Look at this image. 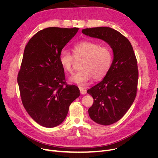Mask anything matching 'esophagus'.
<instances>
[{
  "label": "esophagus",
  "instance_id": "obj_1",
  "mask_svg": "<svg viewBox=\"0 0 158 158\" xmlns=\"http://www.w3.org/2000/svg\"><path fill=\"white\" fill-rule=\"evenodd\" d=\"M79 89H80V92L82 95H85L86 94V88H83V87H79Z\"/></svg>",
  "mask_w": 158,
  "mask_h": 158
}]
</instances>
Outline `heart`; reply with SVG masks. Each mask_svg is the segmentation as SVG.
I'll list each match as a JSON object with an SVG mask.
<instances>
[{
  "label": "heart",
  "mask_w": 158,
  "mask_h": 158,
  "mask_svg": "<svg viewBox=\"0 0 158 158\" xmlns=\"http://www.w3.org/2000/svg\"><path fill=\"white\" fill-rule=\"evenodd\" d=\"M74 56L82 59L81 70L69 78V81L79 85H86L93 78L100 80L109 71L113 61L111 49L106 46L90 41H82L75 44L72 48ZM63 69L72 73L74 58L66 50H62L59 56Z\"/></svg>",
  "instance_id": "heart-1"
}]
</instances>
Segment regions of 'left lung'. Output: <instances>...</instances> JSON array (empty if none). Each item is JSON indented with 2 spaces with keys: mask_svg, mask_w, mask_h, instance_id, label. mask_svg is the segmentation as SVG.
<instances>
[{
  "mask_svg": "<svg viewBox=\"0 0 158 158\" xmlns=\"http://www.w3.org/2000/svg\"><path fill=\"white\" fill-rule=\"evenodd\" d=\"M82 32L104 41L113 50L109 71L102 81L87 91L94 101L88 110L91 119L101 125H111L123 117L135 99L138 80L136 58L128 39L112 28H87Z\"/></svg>",
  "mask_w": 158,
  "mask_h": 158,
  "instance_id": "left-lung-1",
  "label": "left lung"
}]
</instances>
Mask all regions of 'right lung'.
Segmentation results:
<instances>
[{"mask_svg":"<svg viewBox=\"0 0 158 158\" xmlns=\"http://www.w3.org/2000/svg\"><path fill=\"white\" fill-rule=\"evenodd\" d=\"M79 28L48 27L38 31L25 47L18 74L22 104L40 126L54 127L65 119L79 97L76 85H66L59 56Z\"/></svg>","mask_w":158,"mask_h":158,"instance_id":"1","label":"right lung"}]
</instances>
